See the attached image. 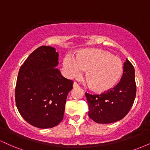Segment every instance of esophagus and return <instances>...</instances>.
<instances>
[{"instance_id": "34e87169", "label": "esophagus", "mask_w": 150, "mask_h": 150, "mask_svg": "<svg viewBox=\"0 0 150 150\" xmlns=\"http://www.w3.org/2000/svg\"><path fill=\"white\" fill-rule=\"evenodd\" d=\"M79 85L76 82H73V87H78Z\"/></svg>"}]
</instances>
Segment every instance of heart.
Here are the masks:
<instances>
[{
	"label": "heart",
	"mask_w": 150,
	"mask_h": 150,
	"mask_svg": "<svg viewBox=\"0 0 150 150\" xmlns=\"http://www.w3.org/2000/svg\"><path fill=\"white\" fill-rule=\"evenodd\" d=\"M63 68L69 77H80L87 70V79L99 92L116 85L122 76L123 65L117 56L100 49H90L77 55L68 53L63 60Z\"/></svg>",
	"instance_id": "obj_1"
}]
</instances>
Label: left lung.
Returning a JSON list of instances; mask_svg holds the SVG:
<instances>
[{
	"instance_id": "left-lung-1",
	"label": "left lung",
	"mask_w": 150,
	"mask_h": 150,
	"mask_svg": "<svg viewBox=\"0 0 150 150\" xmlns=\"http://www.w3.org/2000/svg\"><path fill=\"white\" fill-rule=\"evenodd\" d=\"M89 106L88 115L94 122L101 124L121 120L128 114L136 96L135 69L126 58L123 75L113 88L100 94L85 93Z\"/></svg>"
}]
</instances>
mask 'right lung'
Returning a JSON list of instances; mask_svg holds the SVG:
<instances>
[{
	"instance_id": "1",
	"label": "right lung",
	"mask_w": 150,
	"mask_h": 150,
	"mask_svg": "<svg viewBox=\"0 0 150 150\" xmlns=\"http://www.w3.org/2000/svg\"><path fill=\"white\" fill-rule=\"evenodd\" d=\"M58 53L51 46L34 50L21 65L15 87V103L28 123L39 128L56 126L63 120L73 81L56 68Z\"/></svg>"
}]
</instances>
